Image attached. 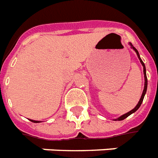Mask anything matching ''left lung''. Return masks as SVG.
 Segmentation results:
<instances>
[{
  "label": "left lung",
  "mask_w": 158,
  "mask_h": 158,
  "mask_svg": "<svg viewBox=\"0 0 158 158\" xmlns=\"http://www.w3.org/2000/svg\"><path fill=\"white\" fill-rule=\"evenodd\" d=\"M130 46H131V48H132L133 49H134V50L135 51V52H136V54H137L138 57H139V59L140 62H141V64H142V65H143V74H144V79H145L144 89H143V94H142V96H141V98H140L139 102V103L137 104V106H135V107L134 108L133 110H130V111H129V112H127V113H126V114H125V115H121L120 117L117 118V119H115V120H124V119H125V118H126V117H128V116H129V115H131L132 113L135 112V111H136V110H137L139 108V106H141V104H142L143 100V98H144V96H145V94H146V92H147L148 79H147V75H146V68H145L144 63L143 62V60H141V58H140L139 54V52H138V51H137V49H136V48H135V47H134V46H133L132 44H131V43H130Z\"/></svg>",
  "instance_id": "obj_1"
}]
</instances>
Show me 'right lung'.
<instances>
[{"label": "right lung", "mask_w": 158, "mask_h": 158, "mask_svg": "<svg viewBox=\"0 0 158 158\" xmlns=\"http://www.w3.org/2000/svg\"><path fill=\"white\" fill-rule=\"evenodd\" d=\"M30 120L33 123H39V121H38V120Z\"/></svg>", "instance_id": "1"}]
</instances>
